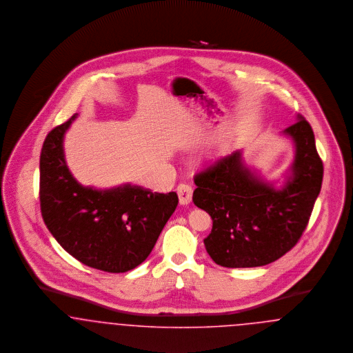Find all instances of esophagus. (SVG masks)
<instances>
[{
	"instance_id": "esophagus-1",
	"label": "esophagus",
	"mask_w": 353,
	"mask_h": 353,
	"mask_svg": "<svg viewBox=\"0 0 353 353\" xmlns=\"http://www.w3.org/2000/svg\"><path fill=\"white\" fill-rule=\"evenodd\" d=\"M192 187L190 184H179L176 188L178 196H179V203L182 205H187L191 203L192 200Z\"/></svg>"
}]
</instances>
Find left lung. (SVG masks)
I'll list each match as a JSON object with an SVG mask.
<instances>
[{
  "label": "left lung",
  "mask_w": 353,
  "mask_h": 353,
  "mask_svg": "<svg viewBox=\"0 0 353 353\" xmlns=\"http://www.w3.org/2000/svg\"><path fill=\"white\" fill-rule=\"evenodd\" d=\"M286 133L295 142L292 179L281 191L244 168L239 152L195 174L192 200L212 217L204 245L217 265L256 268L292 250L306 230L323 181L311 125L302 116Z\"/></svg>",
  "instance_id": "1"
}]
</instances>
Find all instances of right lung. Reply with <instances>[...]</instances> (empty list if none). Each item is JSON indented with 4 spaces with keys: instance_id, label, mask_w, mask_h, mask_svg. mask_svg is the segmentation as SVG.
I'll list each match as a JSON object with an SVG mask.
<instances>
[{
    "instance_id": "1",
    "label": "right lung",
    "mask_w": 353,
    "mask_h": 353,
    "mask_svg": "<svg viewBox=\"0 0 353 353\" xmlns=\"http://www.w3.org/2000/svg\"><path fill=\"white\" fill-rule=\"evenodd\" d=\"M75 117L54 128L42 146V217L61 248L77 261L108 273H125L148 259L178 205V195L130 184L97 191L77 183L67 169L61 145Z\"/></svg>"
}]
</instances>
